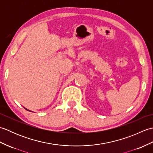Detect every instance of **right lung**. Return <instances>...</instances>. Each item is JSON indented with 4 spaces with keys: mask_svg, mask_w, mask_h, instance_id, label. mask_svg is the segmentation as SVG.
I'll list each match as a JSON object with an SVG mask.
<instances>
[{
    "mask_svg": "<svg viewBox=\"0 0 153 153\" xmlns=\"http://www.w3.org/2000/svg\"><path fill=\"white\" fill-rule=\"evenodd\" d=\"M25 109H26V108H25ZM26 110H27V109H26Z\"/></svg>",
    "mask_w": 153,
    "mask_h": 153,
    "instance_id": "obj_1",
    "label": "right lung"
}]
</instances>
